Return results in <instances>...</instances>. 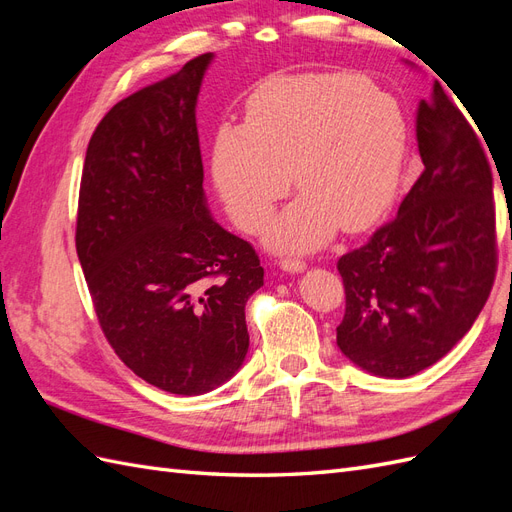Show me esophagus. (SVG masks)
I'll return each instance as SVG.
<instances>
[{
	"mask_svg": "<svg viewBox=\"0 0 512 512\" xmlns=\"http://www.w3.org/2000/svg\"><path fill=\"white\" fill-rule=\"evenodd\" d=\"M280 267H282V271H286V273H301V271L307 269L305 262L299 260V258H284V260L280 262Z\"/></svg>",
	"mask_w": 512,
	"mask_h": 512,
	"instance_id": "esophagus-1",
	"label": "esophagus"
}]
</instances>
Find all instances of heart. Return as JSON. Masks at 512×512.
Listing matches in <instances>:
<instances>
[{
  "mask_svg": "<svg viewBox=\"0 0 512 512\" xmlns=\"http://www.w3.org/2000/svg\"><path fill=\"white\" fill-rule=\"evenodd\" d=\"M408 156L399 102L354 72H299L262 81L243 126L213 138L211 173L239 228L265 226L294 177L303 192L269 228L277 252H307L337 228L359 232L391 205ZM293 175H289V170Z\"/></svg>",
  "mask_w": 512,
  "mask_h": 512,
  "instance_id": "1",
  "label": "heart"
}]
</instances>
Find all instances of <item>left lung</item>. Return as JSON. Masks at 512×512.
Segmentation results:
<instances>
[{
    "mask_svg": "<svg viewBox=\"0 0 512 512\" xmlns=\"http://www.w3.org/2000/svg\"><path fill=\"white\" fill-rule=\"evenodd\" d=\"M416 143L425 170L397 218L337 262L346 286L339 350L367 374L397 380L453 350L495 277L491 168L440 83L418 102Z\"/></svg>",
    "mask_w": 512,
    "mask_h": 512,
    "instance_id": "obj_1",
    "label": "left lung"
}]
</instances>
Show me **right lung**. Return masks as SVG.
I'll return each instance as SVG.
<instances>
[{"mask_svg":"<svg viewBox=\"0 0 512 512\" xmlns=\"http://www.w3.org/2000/svg\"><path fill=\"white\" fill-rule=\"evenodd\" d=\"M213 53L138 89L91 136L76 254L100 327L138 378L203 395L241 369L245 303L265 284L254 247L211 218L196 102Z\"/></svg>","mask_w":512,"mask_h":512,"instance_id":"right-lung-1","label":"right lung"}]
</instances>
